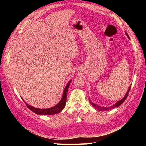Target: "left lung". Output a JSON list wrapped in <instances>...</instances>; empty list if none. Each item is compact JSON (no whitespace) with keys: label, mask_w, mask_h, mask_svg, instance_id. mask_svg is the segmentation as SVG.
<instances>
[{"label":"left lung","mask_w":146,"mask_h":146,"mask_svg":"<svg viewBox=\"0 0 146 146\" xmlns=\"http://www.w3.org/2000/svg\"><path fill=\"white\" fill-rule=\"evenodd\" d=\"M125 34H126L127 36V38L129 39V35H128L127 34V33H125ZM130 89H131V86H130V88H129L127 92L126 95H125V97H123V98L122 99V100H120V101L117 102L115 104L113 105H112V106L109 107H100V106H98V105H97L96 104H95L93 103V102H92V101L90 100V102L91 104L93 105V106H94V107L95 108H96V109H97V110H100V111H107V110H111V109H113V108H116V107H119L121 104H123V102L125 100V99L127 98V96H128V95H129V94Z\"/></svg>","instance_id":"obj_1"}]
</instances>
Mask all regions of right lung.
I'll list each match as a JSON object with an SVG mask.
<instances>
[{
	"label": "right lung",
	"mask_w": 146,
	"mask_h": 146,
	"mask_svg": "<svg viewBox=\"0 0 146 146\" xmlns=\"http://www.w3.org/2000/svg\"><path fill=\"white\" fill-rule=\"evenodd\" d=\"M71 82V80L68 82V83L67 84V85L65 87L64 92H63V97H62V98L61 101L59 102L58 104H57L56 106L49 108H45V109H40V108H35L31 105H28L27 103L25 104L26 105V106L27 107V108L30 109L31 111H33V112H35L36 114L38 115H54V114H56L63 109L65 107V105H66V96H67V93H68V88H69V86L70 83Z\"/></svg>",
	"instance_id": "1"
}]
</instances>
